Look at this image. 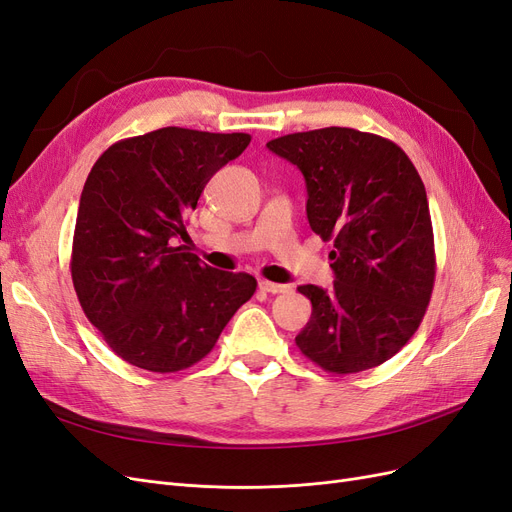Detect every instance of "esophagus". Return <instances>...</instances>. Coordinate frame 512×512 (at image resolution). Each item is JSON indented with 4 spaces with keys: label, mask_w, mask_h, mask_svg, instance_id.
Masks as SVG:
<instances>
[{
    "label": "esophagus",
    "mask_w": 512,
    "mask_h": 512,
    "mask_svg": "<svg viewBox=\"0 0 512 512\" xmlns=\"http://www.w3.org/2000/svg\"><path fill=\"white\" fill-rule=\"evenodd\" d=\"M258 288L262 292H269V294H280V292H288L290 290V286H286V284H275V282H269V280H260Z\"/></svg>",
    "instance_id": "esophagus-1"
}]
</instances>
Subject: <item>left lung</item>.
<instances>
[{
	"label": "left lung",
	"instance_id": "left-lung-1",
	"mask_svg": "<svg viewBox=\"0 0 512 512\" xmlns=\"http://www.w3.org/2000/svg\"><path fill=\"white\" fill-rule=\"evenodd\" d=\"M267 147L301 170L309 226L333 241V288L299 286L312 318L294 342L331 374L382 365L418 329L436 280L421 177L389 138L352 128L286 134Z\"/></svg>",
	"mask_w": 512,
	"mask_h": 512
}]
</instances>
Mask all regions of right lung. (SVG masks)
<instances>
[{"instance_id": "right-lung-1", "label": "right lung", "mask_w": 512, "mask_h": 512, "mask_svg": "<svg viewBox=\"0 0 512 512\" xmlns=\"http://www.w3.org/2000/svg\"><path fill=\"white\" fill-rule=\"evenodd\" d=\"M252 136L162 128L108 147L76 215L72 284L89 322L123 361L156 374L213 350L256 280L200 265L185 220L209 179Z\"/></svg>"}]
</instances>
